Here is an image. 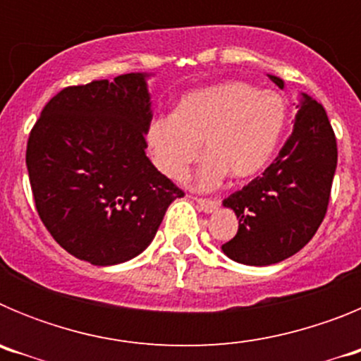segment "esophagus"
Wrapping results in <instances>:
<instances>
[{"instance_id":"1","label":"esophagus","mask_w":361,"mask_h":361,"mask_svg":"<svg viewBox=\"0 0 361 361\" xmlns=\"http://www.w3.org/2000/svg\"><path fill=\"white\" fill-rule=\"evenodd\" d=\"M197 204H199L200 209H202V212H206V213L216 212V209H219V206H220L219 200H215V199H202V197H199V199H197Z\"/></svg>"}]
</instances>
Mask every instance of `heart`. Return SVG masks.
<instances>
[{"label": "heart", "instance_id": "heart-1", "mask_svg": "<svg viewBox=\"0 0 361 361\" xmlns=\"http://www.w3.org/2000/svg\"><path fill=\"white\" fill-rule=\"evenodd\" d=\"M288 123L286 101L275 92H258L242 81L190 92L171 116L149 121L146 142L153 164L164 177L184 180L200 155L208 157L197 173L202 190L216 186L231 173L250 178L269 164Z\"/></svg>", "mask_w": 361, "mask_h": 361}]
</instances>
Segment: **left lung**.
I'll return each instance as SVG.
<instances>
[{
	"label": "left lung",
	"mask_w": 361,
	"mask_h": 361,
	"mask_svg": "<svg viewBox=\"0 0 361 361\" xmlns=\"http://www.w3.org/2000/svg\"><path fill=\"white\" fill-rule=\"evenodd\" d=\"M276 86L283 81L269 75ZM291 135L260 177L224 199L238 231L222 251L245 266H271L298 253L327 213L336 137L324 106L304 94Z\"/></svg>",
	"instance_id": "8db88e82"
}]
</instances>
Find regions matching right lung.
<instances>
[{"instance_id": "add662e5", "label": "right lung", "mask_w": 361, "mask_h": 361, "mask_svg": "<svg viewBox=\"0 0 361 361\" xmlns=\"http://www.w3.org/2000/svg\"><path fill=\"white\" fill-rule=\"evenodd\" d=\"M145 73L66 86L44 104L27 168L44 228L79 260L126 262L146 250L184 191L146 157Z\"/></svg>"}]
</instances>
